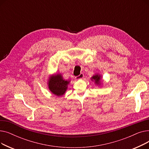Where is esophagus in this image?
Masks as SVG:
<instances>
[{"instance_id": "obj_1", "label": "esophagus", "mask_w": 149, "mask_h": 149, "mask_svg": "<svg viewBox=\"0 0 149 149\" xmlns=\"http://www.w3.org/2000/svg\"><path fill=\"white\" fill-rule=\"evenodd\" d=\"M83 77H84V75H83V74L81 73V74H80L79 75L77 76L75 78H76L77 80H80V79H82Z\"/></svg>"}]
</instances>
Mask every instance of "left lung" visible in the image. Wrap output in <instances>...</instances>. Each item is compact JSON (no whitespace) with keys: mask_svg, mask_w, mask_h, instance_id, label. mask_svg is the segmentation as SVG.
Instances as JSON below:
<instances>
[{"mask_svg":"<svg viewBox=\"0 0 149 149\" xmlns=\"http://www.w3.org/2000/svg\"><path fill=\"white\" fill-rule=\"evenodd\" d=\"M92 81L94 82L95 84L98 87H101L103 85V77L99 73H96L91 77Z\"/></svg>","mask_w":149,"mask_h":149,"instance_id":"obj_1","label":"left lung"}]
</instances>
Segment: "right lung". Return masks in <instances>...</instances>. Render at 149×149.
<instances>
[{"mask_svg":"<svg viewBox=\"0 0 149 149\" xmlns=\"http://www.w3.org/2000/svg\"><path fill=\"white\" fill-rule=\"evenodd\" d=\"M70 80H65L61 73L53 74L49 75L47 84L50 92L57 97L63 95L68 89Z\"/></svg>","mask_w":149,"mask_h":149,"instance_id":"right-lung-1","label":"right lung"}]
</instances>
